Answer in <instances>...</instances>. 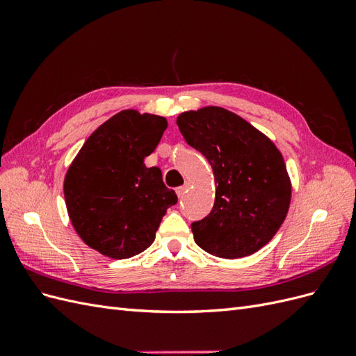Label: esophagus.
I'll list each match as a JSON object with an SVG mask.
<instances>
[{"label": "esophagus", "mask_w": 356, "mask_h": 356, "mask_svg": "<svg viewBox=\"0 0 356 356\" xmlns=\"http://www.w3.org/2000/svg\"><path fill=\"white\" fill-rule=\"evenodd\" d=\"M186 190H187V186H181V187H178V188H177V195H178V197H182V196H184Z\"/></svg>", "instance_id": "1"}]
</instances>
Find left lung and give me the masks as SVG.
Segmentation results:
<instances>
[{
    "mask_svg": "<svg viewBox=\"0 0 356 356\" xmlns=\"http://www.w3.org/2000/svg\"><path fill=\"white\" fill-rule=\"evenodd\" d=\"M188 145L213 170L215 203L203 220L191 224L195 242L221 258H242L272 241L291 202V181L281 152L242 117L204 106L178 115Z\"/></svg>",
    "mask_w": 356,
    "mask_h": 356,
    "instance_id": "1",
    "label": "left lung"
}]
</instances>
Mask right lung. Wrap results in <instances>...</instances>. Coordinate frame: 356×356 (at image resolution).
I'll return each mask as SVG.
<instances>
[{
  "label": "right lung",
  "instance_id": "obj_1",
  "mask_svg": "<svg viewBox=\"0 0 356 356\" xmlns=\"http://www.w3.org/2000/svg\"><path fill=\"white\" fill-rule=\"evenodd\" d=\"M165 117L124 110L88 138L63 181L72 227L86 245L123 260L154 242L166 209L178 197L161 179L159 168H147L166 131Z\"/></svg>",
  "mask_w": 356,
  "mask_h": 356
}]
</instances>
